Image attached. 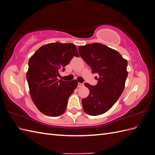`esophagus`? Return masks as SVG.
Segmentation results:
<instances>
[{
	"instance_id": "esophagus-1",
	"label": "esophagus",
	"mask_w": 155,
	"mask_h": 155,
	"mask_svg": "<svg viewBox=\"0 0 155 155\" xmlns=\"http://www.w3.org/2000/svg\"><path fill=\"white\" fill-rule=\"evenodd\" d=\"M83 86V83H78V87H81Z\"/></svg>"
}]
</instances>
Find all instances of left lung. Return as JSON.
I'll list each match as a JSON object with an SVG mask.
<instances>
[{
  "mask_svg": "<svg viewBox=\"0 0 155 155\" xmlns=\"http://www.w3.org/2000/svg\"><path fill=\"white\" fill-rule=\"evenodd\" d=\"M78 50L92 73L97 75L96 85L85 83L90 93L82 100L83 110L91 116L102 114L114 105L124 90L127 61L118 51L101 43L79 46Z\"/></svg>",
  "mask_w": 155,
  "mask_h": 155,
  "instance_id": "left-lung-1",
  "label": "left lung"
}]
</instances>
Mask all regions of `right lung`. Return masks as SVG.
Here are the masks:
<instances>
[{
	"label": "right lung",
	"instance_id": "right-lung-1",
	"mask_svg": "<svg viewBox=\"0 0 155 155\" xmlns=\"http://www.w3.org/2000/svg\"><path fill=\"white\" fill-rule=\"evenodd\" d=\"M74 56L79 57L76 45L54 43L41 46L29 59L26 79L31 97L45 115L58 116L66 110L78 81L59 80L58 77Z\"/></svg>",
	"mask_w": 155,
	"mask_h": 155
}]
</instances>
